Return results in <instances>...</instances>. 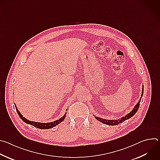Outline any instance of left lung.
Segmentation results:
<instances>
[{"label":"left lung","mask_w":160,"mask_h":160,"mask_svg":"<svg viewBox=\"0 0 160 160\" xmlns=\"http://www.w3.org/2000/svg\"><path fill=\"white\" fill-rule=\"evenodd\" d=\"M144 86H142V94H141V98H140L139 102H138V104H137L135 107L133 108V109L132 110V111H130L128 114H127V115H125V117L120 118V119H118V120H106V119H103V118H101L100 117H95L94 115V117L96 120H98V121H99L100 122H102L106 125H117L121 123H123L124 121L132 118L135 114L137 112V111H138V109L139 108V106H140V102H141V98L143 96V93H144Z\"/></svg>","instance_id":"1"}]
</instances>
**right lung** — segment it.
<instances>
[{
  "instance_id": "right-lung-1",
  "label": "right lung",
  "mask_w": 160,
  "mask_h": 160,
  "mask_svg": "<svg viewBox=\"0 0 160 160\" xmlns=\"http://www.w3.org/2000/svg\"><path fill=\"white\" fill-rule=\"evenodd\" d=\"M15 107H16V111L18 114V115L19 117V118L23 121L25 122L27 124H30L36 128H40V129H49V128H53L55 126L58 125V124H59L60 123H61L64 119H65V117H66V112L64 114V116L61 118H60L59 120H57L56 121H54L52 122H50V123H40V122H33V121H30L27 119H26L25 117H23V116H22L21 114L20 113V112L19 111V110L18 109V108H16V106L15 104Z\"/></svg>"
}]
</instances>
